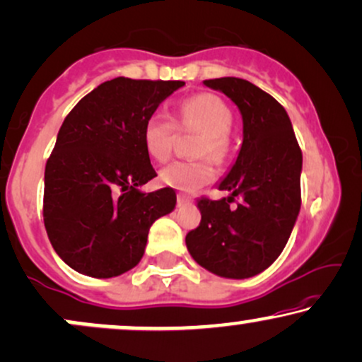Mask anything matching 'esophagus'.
Instances as JSON below:
<instances>
[{
	"label": "esophagus",
	"mask_w": 362,
	"mask_h": 362,
	"mask_svg": "<svg viewBox=\"0 0 362 362\" xmlns=\"http://www.w3.org/2000/svg\"><path fill=\"white\" fill-rule=\"evenodd\" d=\"M189 202V197L185 193H177V205H185V203Z\"/></svg>",
	"instance_id": "obj_1"
}]
</instances>
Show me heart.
<instances>
[{"instance_id": "obj_1", "label": "heart", "mask_w": 362, "mask_h": 362, "mask_svg": "<svg viewBox=\"0 0 362 362\" xmlns=\"http://www.w3.org/2000/svg\"><path fill=\"white\" fill-rule=\"evenodd\" d=\"M232 112L218 96L199 93L185 100L177 110V127L186 132H198L194 154L223 159L227 152V134L232 127ZM174 122L163 113H154L144 127V147L151 159L165 163L171 157L174 142ZM215 177L214 165L208 159L176 160L160 169L159 181L169 188L194 191Z\"/></svg>"}]
</instances>
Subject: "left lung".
Returning <instances> with one entry per match:
<instances>
[{
	"mask_svg": "<svg viewBox=\"0 0 362 362\" xmlns=\"http://www.w3.org/2000/svg\"><path fill=\"white\" fill-rule=\"evenodd\" d=\"M237 105L244 139L235 163L218 182L222 199L202 198L198 228L186 235L191 257L222 278L245 279L267 269L283 252L301 206L303 157L286 110L240 78L203 81ZM241 202L230 207L233 198Z\"/></svg>",
	"mask_w": 362,
	"mask_h": 362,
	"instance_id": "left-lung-1",
	"label": "left lung"
}]
</instances>
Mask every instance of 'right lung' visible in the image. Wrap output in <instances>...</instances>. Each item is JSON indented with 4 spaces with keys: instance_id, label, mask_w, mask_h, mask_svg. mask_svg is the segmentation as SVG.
Wrapping results in <instances>:
<instances>
[{
    "instance_id": "right-lung-1",
    "label": "right lung",
    "mask_w": 362,
    "mask_h": 362,
    "mask_svg": "<svg viewBox=\"0 0 362 362\" xmlns=\"http://www.w3.org/2000/svg\"><path fill=\"white\" fill-rule=\"evenodd\" d=\"M182 81L115 78L64 120L45 164L44 223L57 256L91 278H115L146 252L151 225L176 206L173 188L144 193L157 174L146 122Z\"/></svg>"
}]
</instances>
